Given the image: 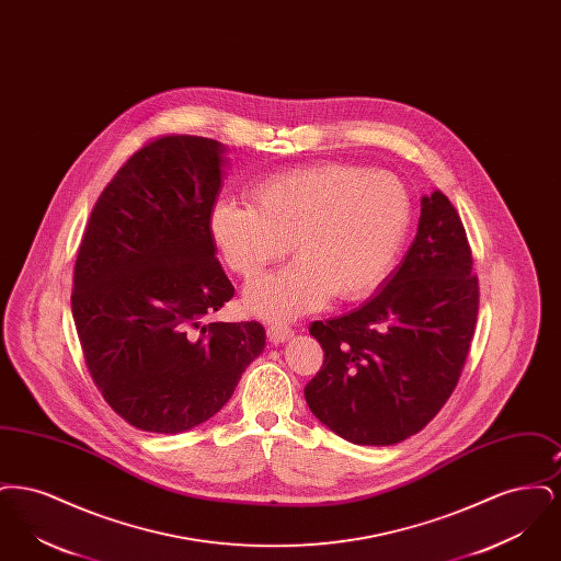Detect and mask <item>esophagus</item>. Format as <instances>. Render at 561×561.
<instances>
[{
  "mask_svg": "<svg viewBox=\"0 0 561 561\" xmlns=\"http://www.w3.org/2000/svg\"><path fill=\"white\" fill-rule=\"evenodd\" d=\"M294 336V330L286 323H273L267 328V339L271 345H282L286 341H290Z\"/></svg>",
  "mask_w": 561,
  "mask_h": 561,
  "instance_id": "1",
  "label": "esophagus"
}]
</instances>
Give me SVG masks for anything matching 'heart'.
I'll return each mask as SVG.
<instances>
[{"label": "heart", "instance_id": "1", "mask_svg": "<svg viewBox=\"0 0 561 561\" xmlns=\"http://www.w3.org/2000/svg\"><path fill=\"white\" fill-rule=\"evenodd\" d=\"M252 206L220 199L210 236L245 282L282 261H296L252 284L254 316L290 320L321 309L334 294L359 300L374 293L400 256L412 204L400 179L345 161L277 172L250 188Z\"/></svg>", "mask_w": 561, "mask_h": 561}]
</instances>
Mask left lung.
I'll use <instances>...</instances> for the list:
<instances>
[{"instance_id":"obj_1","label":"left lung","mask_w":561,"mask_h":561,"mask_svg":"<svg viewBox=\"0 0 561 561\" xmlns=\"http://www.w3.org/2000/svg\"><path fill=\"white\" fill-rule=\"evenodd\" d=\"M480 286L465 227L435 188L400 267L347 316L313 321L323 366L305 387L321 423L359 446L419 433L453 396L473 339Z\"/></svg>"}]
</instances>
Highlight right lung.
<instances>
[{
    "mask_svg": "<svg viewBox=\"0 0 561 561\" xmlns=\"http://www.w3.org/2000/svg\"><path fill=\"white\" fill-rule=\"evenodd\" d=\"M225 156L204 136L145 145L101 193L81 240L71 311L85 366L142 431L206 423L265 348L259 321L204 323L236 293L210 236Z\"/></svg>",
    "mask_w": 561,
    "mask_h": 561,
    "instance_id": "right-lung-1",
    "label": "right lung"
}]
</instances>
